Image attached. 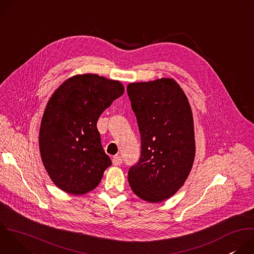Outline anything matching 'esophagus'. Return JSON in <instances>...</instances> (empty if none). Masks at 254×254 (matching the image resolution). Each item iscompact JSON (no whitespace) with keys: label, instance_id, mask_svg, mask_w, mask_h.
Masks as SVG:
<instances>
[{"label":"esophagus","instance_id":"1","mask_svg":"<svg viewBox=\"0 0 254 254\" xmlns=\"http://www.w3.org/2000/svg\"><path fill=\"white\" fill-rule=\"evenodd\" d=\"M122 163H123V159L121 158V156H115L113 158V164L115 166H120Z\"/></svg>","mask_w":254,"mask_h":254}]
</instances>
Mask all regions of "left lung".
Masks as SVG:
<instances>
[{
	"label": "left lung",
	"mask_w": 254,
	"mask_h": 254,
	"mask_svg": "<svg viewBox=\"0 0 254 254\" xmlns=\"http://www.w3.org/2000/svg\"><path fill=\"white\" fill-rule=\"evenodd\" d=\"M127 90L141 141L140 158L128 171V183L141 200L163 202L184 185L194 164L191 106L173 78L129 83Z\"/></svg>",
	"instance_id": "8db88e82"
}]
</instances>
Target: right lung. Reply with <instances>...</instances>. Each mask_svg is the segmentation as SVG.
Wrapping results in <instances>:
<instances>
[{
    "label": "right lung",
    "instance_id": "1",
    "mask_svg": "<svg viewBox=\"0 0 254 254\" xmlns=\"http://www.w3.org/2000/svg\"><path fill=\"white\" fill-rule=\"evenodd\" d=\"M124 92L119 80L85 73L66 79L48 100L39 149L46 172L60 190L83 195L100 183L112 161L102 149L96 123Z\"/></svg>",
    "mask_w": 254,
    "mask_h": 254
}]
</instances>
